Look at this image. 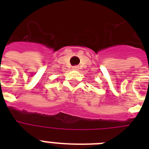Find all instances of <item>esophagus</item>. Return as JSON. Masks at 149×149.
<instances>
[{
    "mask_svg": "<svg viewBox=\"0 0 149 149\" xmlns=\"http://www.w3.org/2000/svg\"><path fill=\"white\" fill-rule=\"evenodd\" d=\"M72 70H79V66H77V65L72 66Z\"/></svg>",
    "mask_w": 149,
    "mask_h": 149,
    "instance_id": "34e87169",
    "label": "esophagus"
}]
</instances>
